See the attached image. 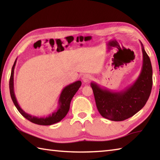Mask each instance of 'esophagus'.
<instances>
[{"label": "esophagus", "mask_w": 160, "mask_h": 160, "mask_svg": "<svg viewBox=\"0 0 160 160\" xmlns=\"http://www.w3.org/2000/svg\"><path fill=\"white\" fill-rule=\"evenodd\" d=\"M91 79H92L91 75H88V74L85 75H84V76L82 77V81H83L84 82H88L89 81L91 80Z\"/></svg>", "instance_id": "esophagus-1"}]
</instances>
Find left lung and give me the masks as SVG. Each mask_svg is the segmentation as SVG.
I'll list each match as a JSON object with an SVG mask.
<instances>
[{
	"mask_svg": "<svg viewBox=\"0 0 160 160\" xmlns=\"http://www.w3.org/2000/svg\"><path fill=\"white\" fill-rule=\"evenodd\" d=\"M142 66L138 78L124 90L113 92L91 82L97 108L103 117L121 121L131 117L145 106L152 87V68L150 59L140 42Z\"/></svg>",
	"mask_w": 160,
	"mask_h": 160,
	"instance_id": "1",
	"label": "left lung"
}]
</instances>
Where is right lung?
I'll use <instances>...</instances> for the list:
<instances>
[{
  "label": "right lung",
  "mask_w": 160,
  "mask_h": 160,
  "mask_svg": "<svg viewBox=\"0 0 160 160\" xmlns=\"http://www.w3.org/2000/svg\"><path fill=\"white\" fill-rule=\"evenodd\" d=\"M16 61H17V58H16L15 63L13 64V66L12 68L11 75H10L9 82V88L11 99L13 103H14L15 106L19 111V112H20L25 118L28 119V120L34 123L38 124V125L50 126L61 121L62 119L66 116L68 112L70 109V102H71L72 97H73L75 93H76L78 90H79L81 85H82L81 81L78 80L76 82H74L73 83H71L70 84V85L65 87L63 90L61 92L60 97H59L58 107L52 113H50V114L47 116L37 117V116L29 114V113H26L25 111H23V109H22L20 107V105H19L17 101V99H16L15 97L14 91V70Z\"/></svg>",
  "instance_id": "obj_1"
}]
</instances>
